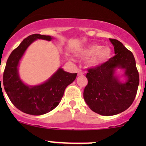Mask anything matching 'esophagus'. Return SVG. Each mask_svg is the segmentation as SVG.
Listing matches in <instances>:
<instances>
[{"label":"esophagus","instance_id":"1","mask_svg":"<svg viewBox=\"0 0 146 146\" xmlns=\"http://www.w3.org/2000/svg\"><path fill=\"white\" fill-rule=\"evenodd\" d=\"M82 75H83V71H82L81 69H79L78 70V76H82Z\"/></svg>","mask_w":146,"mask_h":146}]
</instances>
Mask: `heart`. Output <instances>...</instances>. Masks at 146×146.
<instances>
[{
  "label": "heart",
  "instance_id": "heart-1",
  "mask_svg": "<svg viewBox=\"0 0 146 146\" xmlns=\"http://www.w3.org/2000/svg\"><path fill=\"white\" fill-rule=\"evenodd\" d=\"M111 51L109 47H102L100 45L93 44L82 50L80 56L83 58H89L88 63L91 66H98L109 60Z\"/></svg>",
  "mask_w": 146,
  "mask_h": 146
}]
</instances>
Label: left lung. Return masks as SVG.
<instances>
[{"label":"left lung","mask_w":146,"mask_h":146,"mask_svg":"<svg viewBox=\"0 0 146 146\" xmlns=\"http://www.w3.org/2000/svg\"><path fill=\"white\" fill-rule=\"evenodd\" d=\"M115 55L100 66L88 69L84 100L91 110L103 116L123 112L132 104L139 84V74L131 51L117 39H110ZM116 67L125 70L127 80L122 84L114 76Z\"/></svg>","instance_id":"obj_1"}]
</instances>
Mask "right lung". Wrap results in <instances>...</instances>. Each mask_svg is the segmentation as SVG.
Returning a JSON list of instances; mask_svg holds the SVG:
<instances>
[{
    "instance_id": "obj_1",
    "label": "right lung",
    "mask_w": 146,
    "mask_h": 146,
    "mask_svg": "<svg viewBox=\"0 0 146 146\" xmlns=\"http://www.w3.org/2000/svg\"><path fill=\"white\" fill-rule=\"evenodd\" d=\"M37 39L50 41L47 35H29L12 51L3 73L4 89L10 100L23 112L32 115H42L58 106L64 96L65 89L76 79L77 73H70L59 68L46 82L36 86L25 85L20 79L17 70L19 61L32 42Z\"/></svg>"
}]
</instances>
